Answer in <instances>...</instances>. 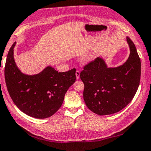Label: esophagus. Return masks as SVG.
I'll list each match as a JSON object with an SVG mask.
<instances>
[{
	"instance_id": "1",
	"label": "esophagus",
	"mask_w": 151,
	"mask_h": 151,
	"mask_svg": "<svg viewBox=\"0 0 151 151\" xmlns=\"http://www.w3.org/2000/svg\"><path fill=\"white\" fill-rule=\"evenodd\" d=\"M80 71L79 70H77L76 72V78L79 80L80 79Z\"/></svg>"
}]
</instances>
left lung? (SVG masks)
Wrapping results in <instances>:
<instances>
[{
	"label": "left lung",
	"instance_id": "obj_1",
	"mask_svg": "<svg viewBox=\"0 0 151 151\" xmlns=\"http://www.w3.org/2000/svg\"><path fill=\"white\" fill-rule=\"evenodd\" d=\"M130 55L123 65L107 68L97 58L83 66V99L89 109L99 115H111L125 107L135 95L141 80V60L133 42L127 37Z\"/></svg>",
	"mask_w": 151,
	"mask_h": 151
}]
</instances>
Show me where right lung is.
I'll use <instances>...</instances> for the list:
<instances>
[{"label": "right lung", "mask_w": 151, "mask_h": 151, "mask_svg": "<svg viewBox=\"0 0 151 151\" xmlns=\"http://www.w3.org/2000/svg\"><path fill=\"white\" fill-rule=\"evenodd\" d=\"M12 44L7 55L4 68L6 88L18 109L30 117L45 119L60 109L69 88L75 82V68L58 72L48 66L38 74L25 75L14 62Z\"/></svg>", "instance_id": "1"}]
</instances>
